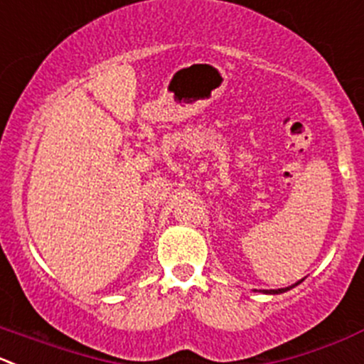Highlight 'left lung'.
Masks as SVG:
<instances>
[{"label": "left lung", "instance_id": "left-lung-1", "mask_svg": "<svg viewBox=\"0 0 364 364\" xmlns=\"http://www.w3.org/2000/svg\"><path fill=\"white\" fill-rule=\"evenodd\" d=\"M302 281V279H301ZM301 281H297L295 284H291V287H287V288H277V290H254V291H261V294H267V295H279V294H284V291L291 290V288H295L297 284H301Z\"/></svg>", "mask_w": 364, "mask_h": 364}]
</instances>
